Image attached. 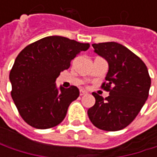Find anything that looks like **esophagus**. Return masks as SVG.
Segmentation results:
<instances>
[{
  "label": "esophagus",
  "mask_w": 157,
  "mask_h": 157,
  "mask_svg": "<svg viewBox=\"0 0 157 157\" xmlns=\"http://www.w3.org/2000/svg\"><path fill=\"white\" fill-rule=\"evenodd\" d=\"M87 94H88V93H87L86 91H83V90H81V91H80V95H81V96H82V95H86Z\"/></svg>",
  "instance_id": "esophagus-1"
}]
</instances>
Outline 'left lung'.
I'll return each mask as SVG.
<instances>
[{
  "label": "left lung",
  "mask_w": 157,
  "mask_h": 157,
  "mask_svg": "<svg viewBox=\"0 0 157 157\" xmlns=\"http://www.w3.org/2000/svg\"><path fill=\"white\" fill-rule=\"evenodd\" d=\"M94 52L105 58L109 70L102 88L105 99L93 93L95 104L87 111L92 124L105 131H118L129 125L149 94L151 78L144 63L129 49L114 42L94 44Z\"/></svg>",
  "instance_id": "8db88e82"
}]
</instances>
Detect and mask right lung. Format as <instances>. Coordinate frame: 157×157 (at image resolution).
Listing matches in <instances>:
<instances>
[{"instance_id": "obj_1", "label": "right lung", "mask_w": 157, "mask_h": 157, "mask_svg": "<svg viewBox=\"0 0 157 157\" xmlns=\"http://www.w3.org/2000/svg\"><path fill=\"white\" fill-rule=\"evenodd\" d=\"M90 47L63 36H48L24 48L16 57L10 72L11 95L21 118L37 129L58 125L70 104L79 96V89H57L55 80L82 51Z\"/></svg>"}]
</instances>
